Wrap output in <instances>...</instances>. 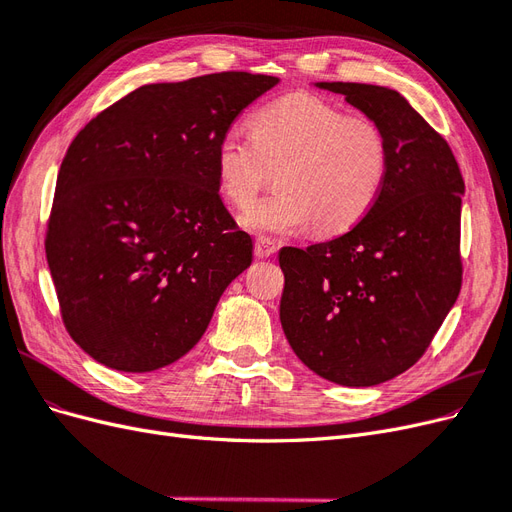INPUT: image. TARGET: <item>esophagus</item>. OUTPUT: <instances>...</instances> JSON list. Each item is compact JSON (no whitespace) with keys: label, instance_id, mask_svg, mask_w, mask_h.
<instances>
[{"label":"esophagus","instance_id":"34e87169","mask_svg":"<svg viewBox=\"0 0 512 512\" xmlns=\"http://www.w3.org/2000/svg\"><path fill=\"white\" fill-rule=\"evenodd\" d=\"M256 258H271L277 252V245L273 241H269L267 237H258L256 245H254Z\"/></svg>","mask_w":512,"mask_h":512}]
</instances>
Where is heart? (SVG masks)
I'll return each mask as SVG.
<instances>
[{
	"label": "heart",
	"mask_w": 512,
	"mask_h": 512,
	"mask_svg": "<svg viewBox=\"0 0 512 512\" xmlns=\"http://www.w3.org/2000/svg\"><path fill=\"white\" fill-rule=\"evenodd\" d=\"M277 190L245 213L254 232L286 235L314 222L322 235L359 224L376 205L389 175V145L376 121L346 115L312 94L275 100L252 117V132L226 130L215 147L222 194L250 207L269 168Z\"/></svg>",
	"instance_id": "obj_1"
}]
</instances>
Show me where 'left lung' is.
Listing matches in <instances>:
<instances>
[{
	"label": "left lung",
	"mask_w": 512,
	"mask_h": 512,
	"mask_svg": "<svg viewBox=\"0 0 512 512\" xmlns=\"http://www.w3.org/2000/svg\"><path fill=\"white\" fill-rule=\"evenodd\" d=\"M314 85L378 123L389 175L376 205L346 235L280 252V320L314 374L374 386L421 359L459 297L466 185L451 147L395 89Z\"/></svg>",
	"instance_id": "obj_1"
}]
</instances>
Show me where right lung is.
I'll return each mask as SVG.
<instances>
[{
    "label": "right lung",
    "instance_id": "right-lung-1",
    "mask_svg": "<svg viewBox=\"0 0 512 512\" xmlns=\"http://www.w3.org/2000/svg\"><path fill=\"white\" fill-rule=\"evenodd\" d=\"M275 76L134 89L61 162L46 260L66 329L98 363L147 374L188 354L254 243L220 198L215 147Z\"/></svg>",
    "mask_w": 512,
    "mask_h": 512
}]
</instances>
